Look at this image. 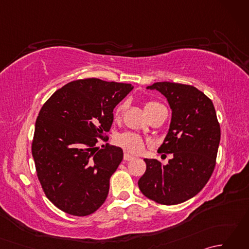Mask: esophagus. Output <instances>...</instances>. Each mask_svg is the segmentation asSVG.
<instances>
[{
	"mask_svg": "<svg viewBox=\"0 0 249 249\" xmlns=\"http://www.w3.org/2000/svg\"><path fill=\"white\" fill-rule=\"evenodd\" d=\"M135 158V156H133V155H130V154H128V153H125L124 154V160L125 161H129V160H133Z\"/></svg>",
	"mask_w": 249,
	"mask_h": 249,
	"instance_id": "1",
	"label": "esophagus"
}]
</instances>
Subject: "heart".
<instances>
[{"label": "heart", "mask_w": 249, "mask_h": 249, "mask_svg": "<svg viewBox=\"0 0 249 249\" xmlns=\"http://www.w3.org/2000/svg\"><path fill=\"white\" fill-rule=\"evenodd\" d=\"M156 106H160V104L155 102H146L144 105V109L147 112V111L156 107ZM124 109H125V104H120L116 106V108L114 110V118L120 119L124 112ZM116 143L123 147V149H125L126 151L131 152V153H140L144 149L143 139H142L140 136L133 133H124V134L119 135L116 137Z\"/></svg>", "instance_id": "1"}]
</instances>
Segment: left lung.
Wrapping results in <instances>:
<instances>
[{"mask_svg":"<svg viewBox=\"0 0 249 249\" xmlns=\"http://www.w3.org/2000/svg\"><path fill=\"white\" fill-rule=\"evenodd\" d=\"M172 111L170 126L158 153H172L167 165L147 160L138 181L141 193L157 203L173 205L195 197L214 171L220 126L214 105L197 88L174 82H155Z\"/></svg>","mask_w":249,"mask_h":249,"instance_id":"1","label":"left lung"}]
</instances>
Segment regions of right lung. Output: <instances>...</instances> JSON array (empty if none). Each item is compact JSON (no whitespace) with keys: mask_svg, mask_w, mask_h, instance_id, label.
<instances>
[{"mask_svg":"<svg viewBox=\"0 0 249 249\" xmlns=\"http://www.w3.org/2000/svg\"><path fill=\"white\" fill-rule=\"evenodd\" d=\"M133 89L129 83L82 79L57 89L40 109L32 154L47 198L63 212L87 216L105 202L123 150L99 149L96 138L109 131L113 109Z\"/></svg>","mask_w":249,"mask_h":249,"instance_id":"obj_1","label":"right lung"}]
</instances>
